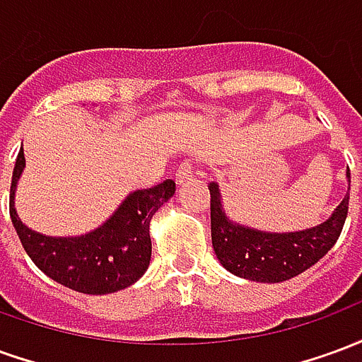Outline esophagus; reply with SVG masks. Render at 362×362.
Segmentation results:
<instances>
[{
	"label": "esophagus",
	"instance_id": "obj_1",
	"mask_svg": "<svg viewBox=\"0 0 362 362\" xmlns=\"http://www.w3.org/2000/svg\"><path fill=\"white\" fill-rule=\"evenodd\" d=\"M192 176H194V168H192L188 163H184V165L178 166V170H176V174H174V178H176V184H178V186L184 184V182H188Z\"/></svg>",
	"mask_w": 362,
	"mask_h": 362
}]
</instances>
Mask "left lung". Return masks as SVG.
I'll use <instances>...</instances> for the list:
<instances>
[{"label":"left lung","mask_w":362,"mask_h":362,"mask_svg":"<svg viewBox=\"0 0 362 362\" xmlns=\"http://www.w3.org/2000/svg\"><path fill=\"white\" fill-rule=\"evenodd\" d=\"M345 178L351 186V173ZM211 192V243L221 266L236 277L258 283H281L306 272L332 250L341 235L349 207V188L332 215L320 225L293 233H269L228 217L217 182Z\"/></svg>","instance_id":"obj_1"}]
</instances>
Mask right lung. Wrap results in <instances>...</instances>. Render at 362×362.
<instances>
[{"mask_svg": "<svg viewBox=\"0 0 362 362\" xmlns=\"http://www.w3.org/2000/svg\"><path fill=\"white\" fill-rule=\"evenodd\" d=\"M25 165L21 147L13 168L9 213L23 248L40 272L85 295H110L141 279L151 262V219L174 196V180L127 194L103 225L85 235L50 236L27 227L15 207Z\"/></svg>", "mask_w": 362, "mask_h": 362, "instance_id": "right-lung-1", "label": "right lung"}]
</instances>
